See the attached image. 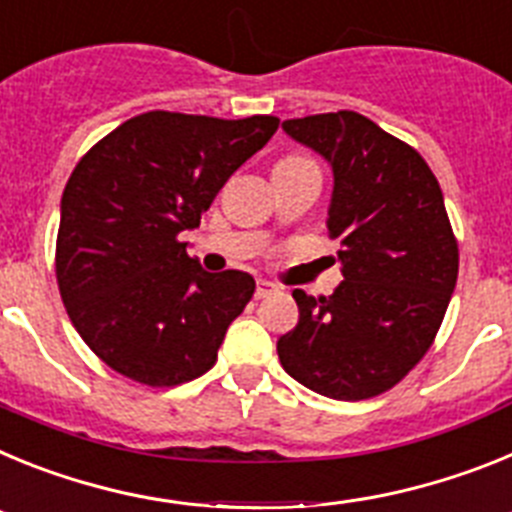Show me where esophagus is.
<instances>
[{"label":"esophagus","instance_id":"obj_1","mask_svg":"<svg viewBox=\"0 0 512 512\" xmlns=\"http://www.w3.org/2000/svg\"><path fill=\"white\" fill-rule=\"evenodd\" d=\"M274 292H277V287L271 282H266V279H259V282H256V300H264V297L274 295Z\"/></svg>","mask_w":512,"mask_h":512}]
</instances>
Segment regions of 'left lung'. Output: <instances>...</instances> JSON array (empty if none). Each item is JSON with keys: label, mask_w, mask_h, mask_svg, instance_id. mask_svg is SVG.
<instances>
[{"label": "left lung", "mask_w": 512, "mask_h": 512, "mask_svg": "<svg viewBox=\"0 0 512 512\" xmlns=\"http://www.w3.org/2000/svg\"><path fill=\"white\" fill-rule=\"evenodd\" d=\"M333 169L328 235L343 282L295 289L300 320L277 341L284 372L333 400L392 390L431 348L459 277L438 179L413 146L351 110L284 120Z\"/></svg>", "instance_id": "left-lung-1"}]
</instances>
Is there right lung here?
Segmentation results:
<instances>
[{"label":"right lung","instance_id":"add662e5","mask_svg":"<svg viewBox=\"0 0 512 512\" xmlns=\"http://www.w3.org/2000/svg\"><path fill=\"white\" fill-rule=\"evenodd\" d=\"M277 128L271 115L153 110L104 135L71 171L58 289L79 336L117 374L176 387L212 369L256 282L246 271H205L179 235L200 225L230 174Z\"/></svg>","mask_w":512,"mask_h":512}]
</instances>
